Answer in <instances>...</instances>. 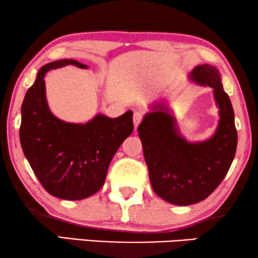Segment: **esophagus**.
Returning a JSON list of instances; mask_svg holds the SVG:
<instances>
[{"label":"esophagus","mask_w":258,"mask_h":258,"mask_svg":"<svg viewBox=\"0 0 258 258\" xmlns=\"http://www.w3.org/2000/svg\"><path fill=\"white\" fill-rule=\"evenodd\" d=\"M143 118H144V114L142 111H135V112H134V125H135V128L139 126L140 123L143 121Z\"/></svg>","instance_id":"obj_1"}]
</instances>
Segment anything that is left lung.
I'll return each instance as SVG.
<instances>
[{"label":"left lung","mask_w":258,"mask_h":258,"mask_svg":"<svg viewBox=\"0 0 258 258\" xmlns=\"http://www.w3.org/2000/svg\"><path fill=\"white\" fill-rule=\"evenodd\" d=\"M191 77L214 89L220 123L211 139L188 143L176 130L172 116L164 111L146 115L137 129L154 191L176 206L206 200L228 174L237 148L234 109L218 70L209 64L199 66Z\"/></svg>","instance_id":"1"}]
</instances>
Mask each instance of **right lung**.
Here are the masks:
<instances>
[{
	"instance_id": "add662e5",
	"label": "right lung",
	"mask_w": 258,
	"mask_h": 258,
	"mask_svg": "<svg viewBox=\"0 0 258 258\" xmlns=\"http://www.w3.org/2000/svg\"><path fill=\"white\" fill-rule=\"evenodd\" d=\"M75 59L48 63L38 70L22 104L20 142L34 174L50 195L77 201L97 192L104 184L109 164L123 141L134 130L133 111L117 118L97 115L86 124L56 118L45 100L44 75Z\"/></svg>"
}]
</instances>
